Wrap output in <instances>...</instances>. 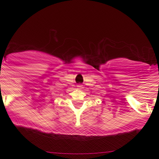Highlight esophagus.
<instances>
[{"label":"esophagus","instance_id":"obj_1","mask_svg":"<svg viewBox=\"0 0 159 159\" xmlns=\"http://www.w3.org/2000/svg\"><path fill=\"white\" fill-rule=\"evenodd\" d=\"M77 87H78V89H80V90H81V89H83L84 88V87H83V85H81V84H78Z\"/></svg>","mask_w":159,"mask_h":159}]
</instances>
